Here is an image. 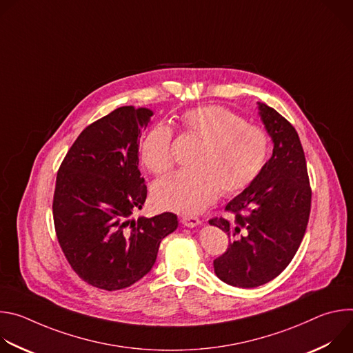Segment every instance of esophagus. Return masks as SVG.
Masks as SVG:
<instances>
[{
  "label": "esophagus",
  "mask_w": 353,
  "mask_h": 353,
  "mask_svg": "<svg viewBox=\"0 0 353 353\" xmlns=\"http://www.w3.org/2000/svg\"><path fill=\"white\" fill-rule=\"evenodd\" d=\"M181 223L187 228H195L198 225H201V221L196 218V216H192V215H184L181 218Z\"/></svg>",
  "instance_id": "34e87169"
}]
</instances>
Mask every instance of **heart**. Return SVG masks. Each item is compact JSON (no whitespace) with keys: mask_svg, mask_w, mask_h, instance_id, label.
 <instances>
[{"mask_svg":"<svg viewBox=\"0 0 353 353\" xmlns=\"http://www.w3.org/2000/svg\"><path fill=\"white\" fill-rule=\"evenodd\" d=\"M184 131L201 138L191 168L161 180L154 190L157 207L179 214H196L210 207L222 194L247 188L264 169L270 139L264 130L245 123L230 109L204 106L180 117ZM173 131L157 124L141 143V161L149 172L166 173L173 165Z\"/></svg>","mask_w":353,"mask_h":353,"instance_id":"obj_1","label":"heart"}]
</instances>
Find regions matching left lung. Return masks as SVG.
Listing matches in <instances>:
<instances>
[{
    "instance_id": "1",
    "label": "left lung",
    "mask_w": 353,
    "mask_h": 353,
    "mask_svg": "<svg viewBox=\"0 0 353 353\" xmlns=\"http://www.w3.org/2000/svg\"><path fill=\"white\" fill-rule=\"evenodd\" d=\"M259 113L274 142L272 157L259 177L234 196L211 225L230 237L226 253L214 260L216 276L236 288H256L276 278L303 240L312 188L303 148L294 127L259 102Z\"/></svg>"
}]
</instances>
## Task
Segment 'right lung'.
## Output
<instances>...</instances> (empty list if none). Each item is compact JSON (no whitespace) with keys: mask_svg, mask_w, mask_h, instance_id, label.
Returning a JSON list of instances; mask_svg holds the SVG:
<instances>
[{"mask_svg":"<svg viewBox=\"0 0 353 353\" xmlns=\"http://www.w3.org/2000/svg\"><path fill=\"white\" fill-rule=\"evenodd\" d=\"M154 112L123 106L88 125L67 152L56 180L53 218L71 268L89 285L119 290L154 267L161 241L177 229L163 212L131 219L146 185L138 169L141 130Z\"/></svg>","mask_w":353,"mask_h":353,"instance_id":"obj_1","label":"right lung"}]
</instances>
